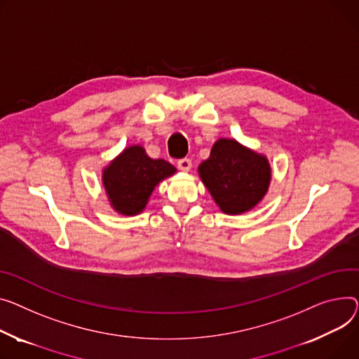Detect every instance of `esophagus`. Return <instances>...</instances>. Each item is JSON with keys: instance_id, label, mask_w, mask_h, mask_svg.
Here are the masks:
<instances>
[{"instance_id": "34e87169", "label": "esophagus", "mask_w": 359, "mask_h": 359, "mask_svg": "<svg viewBox=\"0 0 359 359\" xmlns=\"http://www.w3.org/2000/svg\"><path fill=\"white\" fill-rule=\"evenodd\" d=\"M177 167L182 172H189L190 169H192V160H190V158H180L177 161Z\"/></svg>"}]
</instances>
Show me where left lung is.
Instances as JSON below:
<instances>
[{
	"instance_id": "1",
	"label": "left lung",
	"mask_w": 359,
	"mask_h": 359,
	"mask_svg": "<svg viewBox=\"0 0 359 359\" xmlns=\"http://www.w3.org/2000/svg\"><path fill=\"white\" fill-rule=\"evenodd\" d=\"M198 170L213 201L228 215L252 209L267 194L271 180L267 157L231 138L215 142Z\"/></svg>"
}]
</instances>
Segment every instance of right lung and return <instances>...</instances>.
<instances>
[{
  "label": "right lung",
  "mask_w": 359,
  "mask_h": 359,
  "mask_svg": "<svg viewBox=\"0 0 359 359\" xmlns=\"http://www.w3.org/2000/svg\"><path fill=\"white\" fill-rule=\"evenodd\" d=\"M176 173V167L163 158H151L141 146L127 147L102 173L111 206L123 215H137L146 208L154 187Z\"/></svg>",
  "instance_id": "add662e5"
}]
</instances>
